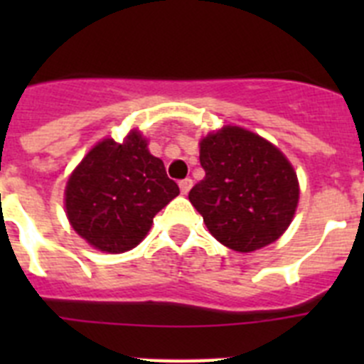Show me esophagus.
<instances>
[{"instance_id":"1","label":"esophagus","mask_w":364,"mask_h":364,"mask_svg":"<svg viewBox=\"0 0 364 364\" xmlns=\"http://www.w3.org/2000/svg\"><path fill=\"white\" fill-rule=\"evenodd\" d=\"M180 193H182V195H188L189 193V189L193 188V180L191 178H186V180H180Z\"/></svg>"}]
</instances>
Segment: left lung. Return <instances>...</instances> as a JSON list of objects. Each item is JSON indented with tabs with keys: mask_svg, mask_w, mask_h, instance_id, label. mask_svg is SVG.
<instances>
[{
	"mask_svg": "<svg viewBox=\"0 0 364 364\" xmlns=\"http://www.w3.org/2000/svg\"><path fill=\"white\" fill-rule=\"evenodd\" d=\"M205 176L189 202L220 244L252 253L282 237L299 205V178L275 144L240 125H222L198 142Z\"/></svg>",
	"mask_w": 364,
	"mask_h": 364,
	"instance_id": "8db88e82",
	"label": "left lung"
}]
</instances>
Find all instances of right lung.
<instances>
[{
	"instance_id": "add662e5",
	"label": "right lung",
	"mask_w": 364,
	"mask_h": 364,
	"mask_svg": "<svg viewBox=\"0 0 364 364\" xmlns=\"http://www.w3.org/2000/svg\"><path fill=\"white\" fill-rule=\"evenodd\" d=\"M149 140L131 129L122 142L104 138L67 178L63 205L69 224L89 246L124 253L146 239L154 215L178 197Z\"/></svg>"
}]
</instances>
